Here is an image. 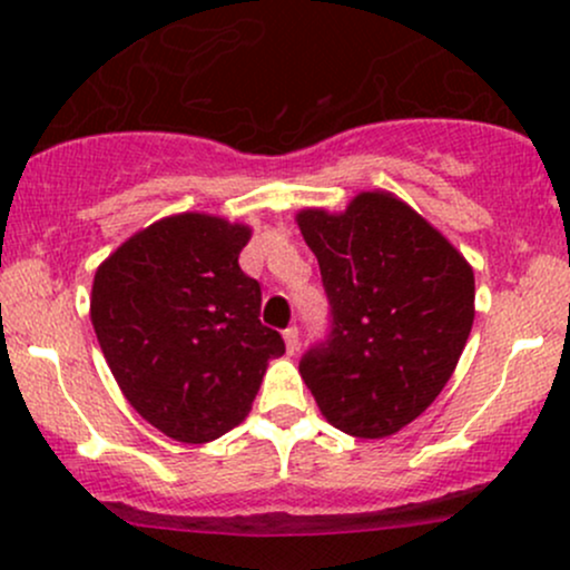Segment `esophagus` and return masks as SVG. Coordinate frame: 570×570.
Here are the masks:
<instances>
[{"label": "esophagus", "mask_w": 570, "mask_h": 570, "mask_svg": "<svg viewBox=\"0 0 570 570\" xmlns=\"http://www.w3.org/2000/svg\"><path fill=\"white\" fill-rule=\"evenodd\" d=\"M284 343H286V351L294 353L299 348V330L297 326H286L284 330Z\"/></svg>", "instance_id": "obj_1"}]
</instances>
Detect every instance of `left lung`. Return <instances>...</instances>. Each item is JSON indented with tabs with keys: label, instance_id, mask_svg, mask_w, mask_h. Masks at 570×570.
<instances>
[{
	"label": "left lung",
	"instance_id": "obj_1",
	"mask_svg": "<svg viewBox=\"0 0 570 570\" xmlns=\"http://www.w3.org/2000/svg\"><path fill=\"white\" fill-rule=\"evenodd\" d=\"M330 299V332L299 375L332 426L381 440L415 421L453 375L474 322L466 259L389 193L345 214L297 217Z\"/></svg>",
	"mask_w": 570,
	"mask_h": 570
}]
</instances>
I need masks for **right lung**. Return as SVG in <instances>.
Returning <instances> with one entry per match:
<instances>
[{"label":"right lung","instance_id":"add662e5","mask_svg":"<svg viewBox=\"0 0 570 570\" xmlns=\"http://www.w3.org/2000/svg\"><path fill=\"white\" fill-rule=\"evenodd\" d=\"M248 235L179 214L136 233L94 278L90 322L115 381L176 442H212L238 426L267 362L286 351L259 322V281L238 265Z\"/></svg>","mask_w":570,"mask_h":570}]
</instances>
